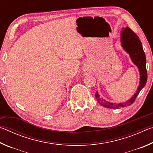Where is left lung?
I'll return each mask as SVG.
<instances>
[{
  "instance_id": "8db88e82",
  "label": "left lung",
  "mask_w": 153,
  "mask_h": 153,
  "mask_svg": "<svg viewBox=\"0 0 153 153\" xmlns=\"http://www.w3.org/2000/svg\"><path fill=\"white\" fill-rule=\"evenodd\" d=\"M121 46L128 53L131 61L138 67L140 71V84L136 92L130 99L125 102L112 103L106 101L103 98L100 97L98 92H96L95 97L98 102L102 107L108 108H119L131 105L135 101L136 98L143 88L147 81V71L146 68V59L144 52L142 48V42L139 37L129 27L123 28L121 33Z\"/></svg>"
}]
</instances>
